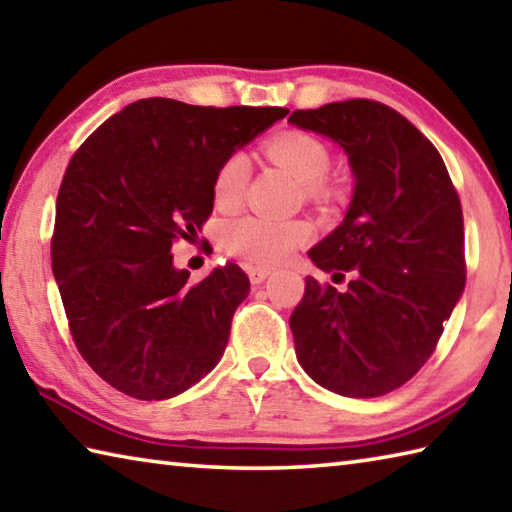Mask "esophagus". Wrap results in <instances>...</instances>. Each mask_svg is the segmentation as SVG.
Instances as JSON below:
<instances>
[{"label":"esophagus","instance_id":"esophagus-1","mask_svg":"<svg viewBox=\"0 0 512 512\" xmlns=\"http://www.w3.org/2000/svg\"><path fill=\"white\" fill-rule=\"evenodd\" d=\"M269 274H272V272H269V269H265V267H254V269H249V281H252V285H260Z\"/></svg>","mask_w":512,"mask_h":512}]
</instances>
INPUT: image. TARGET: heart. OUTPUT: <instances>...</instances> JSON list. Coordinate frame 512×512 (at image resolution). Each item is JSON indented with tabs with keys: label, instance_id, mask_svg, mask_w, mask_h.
I'll return each mask as SVG.
<instances>
[{
	"label": "heart",
	"instance_id": "1",
	"mask_svg": "<svg viewBox=\"0 0 512 512\" xmlns=\"http://www.w3.org/2000/svg\"><path fill=\"white\" fill-rule=\"evenodd\" d=\"M267 156L276 165L307 187L312 196H323L325 185L321 178L330 169V151L325 144L305 131H285L265 144ZM249 165L243 153H231L220 162L211 194L218 207L229 209L238 205L247 185ZM312 238V227L305 220H278L263 216H243L225 227V249L254 267H272L283 263L296 247Z\"/></svg>",
	"mask_w": 512,
	"mask_h": 512
}]
</instances>
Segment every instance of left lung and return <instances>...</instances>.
Masks as SVG:
<instances>
[{"mask_svg": "<svg viewBox=\"0 0 512 512\" xmlns=\"http://www.w3.org/2000/svg\"><path fill=\"white\" fill-rule=\"evenodd\" d=\"M289 122L339 142L354 173L343 223L310 249L318 269L354 281L339 292L305 278L289 316L296 359L336 394L383 397L430 359L464 292L459 194L435 144L381 102H332Z\"/></svg>", "mask_w": 512, "mask_h": 512, "instance_id": "1", "label": "left lung"}]
</instances>
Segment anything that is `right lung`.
I'll use <instances>...</instances> for the list:
<instances>
[{"instance_id":"add662e5","label":"right lung","mask_w":512,"mask_h":512,"mask_svg":"<svg viewBox=\"0 0 512 512\" xmlns=\"http://www.w3.org/2000/svg\"><path fill=\"white\" fill-rule=\"evenodd\" d=\"M287 113L147 98L73 153L55 205L53 274L77 350L115 390L162 401L216 368L249 278L227 263L189 283L171 247L209 218L220 162Z\"/></svg>"}]
</instances>
